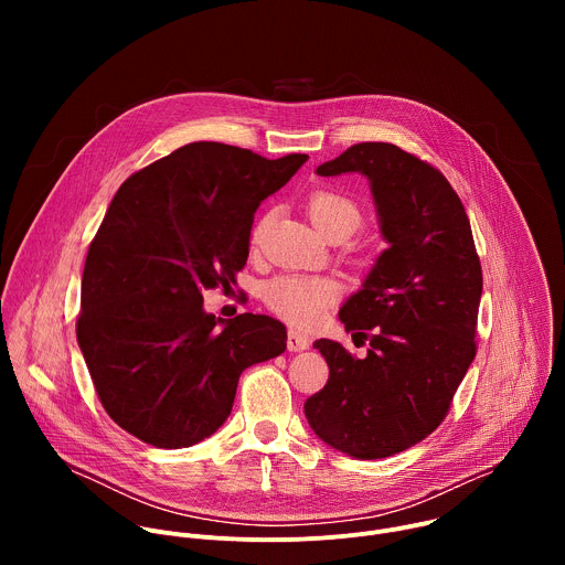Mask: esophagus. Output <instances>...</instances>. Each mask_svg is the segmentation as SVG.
<instances>
[{
	"mask_svg": "<svg viewBox=\"0 0 565 565\" xmlns=\"http://www.w3.org/2000/svg\"><path fill=\"white\" fill-rule=\"evenodd\" d=\"M286 347H288V351L290 353H299V351H306L308 347H310V340H308V335H303V333H299V331H288V340H286Z\"/></svg>",
	"mask_w": 565,
	"mask_h": 565,
	"instance_id": "esophagus-1",
	"label": "esophagus"
}]
</instances>
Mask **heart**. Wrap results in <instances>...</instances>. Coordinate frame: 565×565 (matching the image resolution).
Instances as JSON below:
<instances>
[{
    "instance_id": "1",
    "label": "heart",
    "mask_w": 565,
    "mask_h": 565,
    "mask_svg": "<svg viewBox=\"0 0 565 565\" xmlns=\"http://www.w3.org/2000/svg\"><path fill=\"white\" fill-rule=\"evenodd\" d=\"M310 221L327 236L335 232L353 234L362 223V207L349 194L335 190H317L308 199ZM338 286L324 277L288 275L277 277L266 286L268 306L290 324L310 327L324 317L327 308L333 303Z\"/></svg>"
}]
</instances>
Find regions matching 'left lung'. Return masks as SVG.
Here are the masks:
<instances>
[{"instance_id": "8db88e82", "label": "left lung", "mask_w": 565, "mask_h": 565, "mask_svg": "<svg viewBox=\"0 0 565 565\" xmlns=\"http://www.w3.org/2000/svg\"><path fill=\"white\" fill-rule=\"evenodd\" d=\"M369 179L388 248L340 308L366 358L340 342L312 347L329 382L303 405L310 429L360 460L386 458L425 440L447 416L476 355L482 273L471 225L449 181L391 142H360L319 166V177Z\"/></svg>"}]
</instances>
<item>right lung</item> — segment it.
Returning <instances> with one entry per match:
<instances>
[{
	"instance_id": "obj_1",
	"label": "right lung",
	"mask_w": 565,
	"mask_h": 565,
	"mask_svg": "<svg viewBox=\"0 0 565 565\" xmlns=\"http://www.w3.org/2000/svg\"><path fill=\"white\" fill-rule=\"evenodd\" d=\"M306 160L190 142L120 185L89 246L75 327L118 427L160 449L196 445L227 420L241 373L286 351L281 321L216 319L203 290L234 284L257 207Z\"/></svg>"
}]
</instances>
